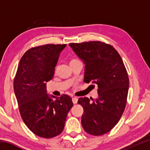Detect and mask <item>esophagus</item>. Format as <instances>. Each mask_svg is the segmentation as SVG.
<instances>
[{"label": "esophagus", "mask_w": 150, "mask_h": 150, "mask_svg": "<svg viewBox=\"0 0 150 150\" xmlns=\"http://www.w3.org/2000/svg\"><path fill=\"white\" fill-rule=\"evenodd\" d=\"M72 101H73V103L76 104V103H77V101H78V98L76 97V96H74V97L72 98Z\"/></svg>", "instance_id": "1"}]
</instances>
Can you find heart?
Wrapping results in <instances>:
<instances>
[{
	"instance_id": "obj_1",
	"label": "heart",
	"mask_w": 150,
	"mask_h": 150,
	"mask_svg": "<svg viewBox=\"0 0 150 150\" xmlns=\"http://www.w3.org/2000/svg\"><path fill=\"white\" fill-rule=\"evenodd\" d=\"M80 62V61L79 60V59H75V58H73V59H71L70 60L69 65H71L73 64V63H76V62Z\"/></svg>"
}]
</instances>
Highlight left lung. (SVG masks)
I'll return each mask as SVG.
<instances>
[{"label": "left lung", "mask_w": 150, "mask_h": 150, "mask_svg": "<svg viewBox=\"0 0 150 150\" xmlns=\"http://www.w3.org/2000/svg\"><path fill=\"white\" fill-rule=\"evenodd\" d=\"M85 66L84 82L98 86V98H79L83 106L81 124L86 132L100 136L120 120L126 107L129 79L120 54L112 45L95 41L69 44Z\"/></svg>", "instance_id": "1"}]
</instances>
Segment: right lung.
<instances>
[{
  "mask_svg": "<svg viewBox=\"0 0 150 150\" xmlns=\"http://www.w3.org/2000/svg\"><path fill=\"white\" fill-rule=\"evenodd\" d=\"M66 44L32 47L20 60L14 80V91L24 122L35 135L50 138L62 132L71 98L47 93L46 83L54 75L60 53Z\"/></svg>",
  "mask_w": 150,
  "mask_h": 150,
  "instance_id": "add662e5",
  "label": "right lung"
}]
</instances>
